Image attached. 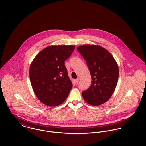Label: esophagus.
I'll return each instance as SVG.
<instances>
[{"instance_id":"obj_1","label":"esophagus","mask_w":146,"mask_h":146,"mask_svg":"<svg viewBox=\"0 0 146 146\" xmlns=\"http://www.w3.org/2000/svg\"><path fill=\"white\" fill-rule=\"evenodd\" d=\"M79 78H78L76 79H75V80H74V82H75V83H78L79 82Z\"/></svg>"}]
</instances>
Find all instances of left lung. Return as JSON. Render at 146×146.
I'll return each instance as SVG.
<instances>
[{
    "label": "left lung",
    "instance_id": "obj_1",
    "mask_svg": "<svg viewBox=\"0 0 146 146\" xmlns=\"http://www.w3.org/2000/svg\"><path fill=\"white\" fill-rule=\"evenodd\" d=\"M83 57L92 77L90 87L82 92L84 101L92 106L106 102L115 92L119 78V66L113 56L98 45L86 44L77 48Z\"/></svg>",
    "mask_w": 146,
    "mask_h": 146
}]
</instances>
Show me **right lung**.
<instances>
[{"label":"right lung","instance_id":"1","mask_svg":"<svg viewBox=\"0 0 146 146\" xmlns=\"http://www.w3.org/2000/svg\"><path fill=\"white\" fill-rule=\"evenodd\" d=\"M75 45H51L40 52L30 66L33 89L42 104L57 106L66 100L72 84L64 61L71 55Z\"/></svg>","mask_w":146,"mask_h":146}]
</instances>
